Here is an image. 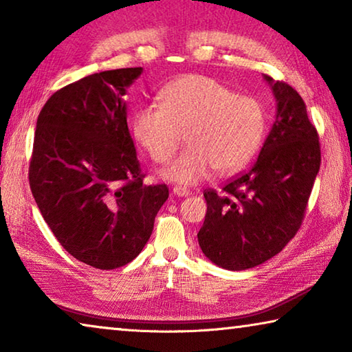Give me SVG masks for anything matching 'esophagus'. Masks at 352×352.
I'll return each mask as SVG.
<instances>
[{
	"mask_svg": "<svg viewBox=\"0 0 352 352\" xmlns=\"http://www.w3.org/2000/svg\"><path fill=\"white\" fill-rule=\"evenodd\" d=\"M172 192H174L175 195H180V197H186V195L190 194V190L184 186H174Z\"/></svg>",
	"mask_w": 352,
	"mask_h": 352,
	"instance_id": "esophagus-1",
	"label": "esophagus"
}]
</instances>
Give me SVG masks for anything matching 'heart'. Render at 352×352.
<instances>
[{"mask_svg": "<svg viewBox=\"0 0 352 352\" xmlns=\"http://www.w3.org/2000/svg\"><path fill=\"white\" fill-rule=\"evenodd\" d=\"M162 105L146 104L132 122L135 140L155 163H168L184 140L188 147L163 175L195 184L216 169L230 174L245 166L262 144L265 110L256 98L237 94L212 77L188 74L160 91Z\"/></svg>", "mask_w": 352, "mask_h": 352, "instance_id": "obj_1", "label": "heart"}]
</instances>
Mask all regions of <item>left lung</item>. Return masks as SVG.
Wrapping results in <instances>:
<instances>
[{
    "instance_id": "8db88e82",
    "label": "left lung",
    "mask_w": 352,
    "mask_h": 352,
    "mask_svg": "<svg viewBox=\"0 0 352 352\" xmlns=\"http://www.w3.org/2000/svg\"><path fill=\"white\" fill-rule=\"evenodd\" d=\"M278 110L259 157L222 192L205 189L208 205L197 239L201 252L226 270H247L287 245L305 220L321 163L318 132L295 88L264 76Z\"/></svg>"
}]
</instances>
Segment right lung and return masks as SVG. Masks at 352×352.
I'll return each instance as SVG.
<instances>
[{
    "instance_id": "add662e5",
    "label": "right lung",
    "mask_w": 352,
    "mask_h": 352,
    "mask_svg": "<svg viewBox=\"0 0 352 352\" xmlns=\"http://www.w3.org/2000/svg\"><path fill=\"white\" fill-rule=\"evenodd\" d=\"M142 68L102 71L57 90L41 109L29 186L56 239L100 270L129 264L169 197L144 184L122 96Z\"/></svg>"
}]
</instances>
